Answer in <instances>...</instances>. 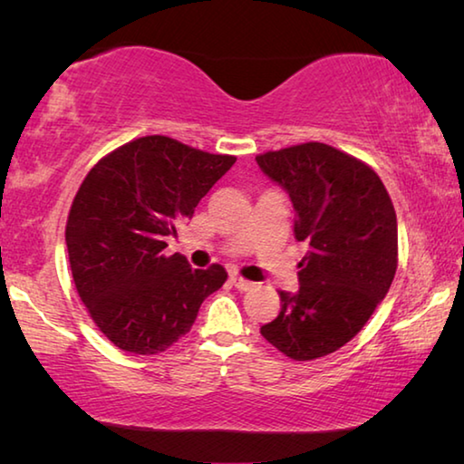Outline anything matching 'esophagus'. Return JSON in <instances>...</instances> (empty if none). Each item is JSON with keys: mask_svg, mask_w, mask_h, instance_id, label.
<instances>
[{"mask_svg": "<svg viewBox=\"0 0 464 464\" xmlns=\"http://www.w3.org/2000/svg\"><path fill=\"white\" fill-rule=\"evenodd\" d=\"M229 280H231V285H233L235 288L241 290V293H246V290H251V288L256 286L254 282H249V280H246V278H241V276H237V274H235V276H231Z\"/></svg>", "mask_w": 464, "mask_h": 464, "instance_id": "obj_1", "label": "esophagus"}]
</instances>
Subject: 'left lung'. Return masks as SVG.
Returning <instances> with one entry per match:
<instances>
[{"instance_id":"1","label":"left lung","mask_w":464,"mask_h":464,"mask_svg":"<svg viewBox=\"0 0 464 464\" xmlns=\"http://www.w3.org/2000/svg\"><path fill=\"white\" fill-rule=\"evenodd\" d=\"M295 207V295L260 334L293 360H315L348 343L376 309L397 270V215L376 171L325 143H301L256 157Z\"/></svg>"}]
</instances>
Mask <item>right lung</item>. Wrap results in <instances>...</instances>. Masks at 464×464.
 <instances>
[{
  "label": "right lung",
  "instance_id": "right-lung-1",
  "mask_svg": "<svg viewBox=\"0 0 464 464\" xmlns=\"http://www.w3.org/2000/svg\"><path fill=\"white\" fill-rule=\"evenodd\" d=\"M235 160L149 135L114 149L85 176L67 217L69 264L93 324L121 350L166 352L223 286V266L192 270L163 249Z\"/></svg>",
  "mask_w": 464,
  "mask_h": 464
}]
</instances>
